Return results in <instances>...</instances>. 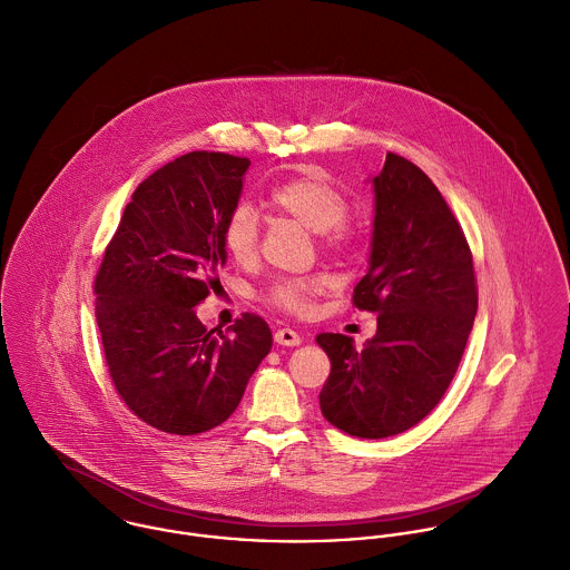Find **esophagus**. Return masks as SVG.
I'll return each mask as SVG.
<instances>
[{"label":"esophagus","instance_id":"34e87169","mask_svg":"<svg viewBox=\"0 0 570 570\" xmlns=\"http://www.w3.org/2000/svg\"><path fill=\"white\" fill-rule=\"evenodd\" d=\"M275 342L279 343V345H299L302 343V335L299 333H295L293 328H277L275 331Z\"/></svg>","mask_w":570,"mask_h":570}]
</instances>
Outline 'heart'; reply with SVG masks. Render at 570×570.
Returning a JSON list of instances; mask_svg holds the SVG:
<instances>
[{
  "label": "heart",
  "instance_id": "1",
  "mask_svg": "<svg viewBox=\"0 0 570 570\" xmlns=\"http://www.w3.org/2000/svg\"><path fill=\"white\" fill-rule=\"evenodd\" d=\"M264 209L271 214L291 218L302 227L311 228L317 242L328 250H342L354 235V227L347 218V200L342 191L317 169L291 176L275 183L262 198ZM223 242L228 255L237 264H250L257 257L259 223L253 209H233L223 227ZM333 279L326 273H313L302 277H277L268 291L266 299L295 315H304L313 308L315 297L326 293Z\"/></svg>",
  "mask_w": 570,
  "mask_h": 570
}]
</instances>
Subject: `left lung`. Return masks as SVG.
Returning a JSON list of instances; mask_svg holds the SVG:
<instances>
[{"label": "left lung", "instance_id": "8db88e82", "mask_svg": "<svg viewBox=\"0 0 570 570\" xmlns=\"http://www.w3.org/2000/svg\"><path fill=\"white\" fill-rule=\"evenodd\" d=\"M372 185L370 268L352 304L376 313V335L363 350L317 335L331 358L322 414L356 439L401 434L439 405L478 311L466 237L428 174L390 151Z\"/></svg>", "mask_w": 570, "mask_h": 570}]
</instances>
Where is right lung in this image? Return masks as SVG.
<instances>
[{
  "label": "right lung",
  "mask_w": 570,
  "mask_h": 570,
  "mask_svg": "<svg viewBox=\"0 0 570 570\" xmlns=\"http://www.w3.org/2000/svg\"><path fill=\"white\" fill-rule=\"evenodd\" d=\"M248 165L223 151H189L154 171L131 194L95 279L116 392L167 434L225 423L273 345L268 324L253 313L216 335L194 311L220 284L223 227Z\"/></svg>",
  "instance_id": "right-lung-1"
}]
</instances>
